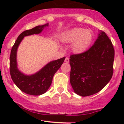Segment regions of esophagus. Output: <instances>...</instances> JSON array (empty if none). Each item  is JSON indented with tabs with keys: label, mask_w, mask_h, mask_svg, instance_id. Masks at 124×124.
I'll use <instances>...</instances> for the list:
<instances>
[{
	"label": "esophagus",
	"mask_w": 124,
	"mask_h": 124,
	"mask_svg": "<svg viewBox=\"0 0 124 124\" xmlns=\"http://www.w3.org/2000/svg\"><path fill=\"white\" fill-rule=\"evenodd\" d=\"M69 62H70V59L68 58V57H67L65 58V62H66V63H68Z\"/></svg>",
	"instance_id": "34e87169"
}]
</instances>
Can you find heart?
Instances as JSON below:
<instances>
[{
  "label": "heart",
  "instance_id": "b5f03b06",
  "mask_svg": "<svg viewBox=\"0 0 124 124\" xmlns=\"http://www.w3.org/2000/svg\"><path fill=\"white\" fill-rule=\"evenodd\" d=\"M61 41L66 43L72 42L71 49L76 53L85 52L93 39V35L89 30L75 27L63 32L60 36Z\"/></svg>",
  "mask_w": 124,
  "mask_h": 124
}]
</instances>
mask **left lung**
<instances>
[{
  "mask_svg": "<svg viewBox=\"0 0 124 124\" xmlns=\"http://www.w3.org/2000/svg\"><path fill=\"white\" fill-rule=\"evenodd\" d=\"M114 57L112 41L102 31L88 50L71 55L70 79L75 93L87 97L103 89L113 76Z\"/></svg>",
  "mask_w": 124,
  "mask_h": 124,
  "instance_id": "8db88e82",
  "label": "left lung"
}]
</instances>
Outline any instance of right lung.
I'll list each match as a JSON object with an SVG mask.
<instances>
[{"instance_id":"add662e5","label":"right lung","mask_w":124,"mask_h":124,"mask_svg":"<svg viewBox=\"0 0 124 124\" xmlns=\"http://www.w3.org/2000/svg\"><path fill=\"white\" fill-rule=\"evenodd\" d=\"M48 23L38 26L32 29L22 32L15 42L10 54V74L16 86L24 93L31 95H40L46 93L52 84L53 77L56 71L64 62L65 57L53 61L46 64L39 71L32 75L23 73L17 67V52L20 44L24 37L41 33Z\"/></svg>"}]
</instances>
